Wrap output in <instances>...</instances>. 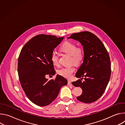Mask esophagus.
I'll return each mask as SVG.
<instances>
[{"label": "esophagus", "mask_w": 125, "mask_h": 125, "mask_svg": "<svg viewBox=\"0 0 125 125\" xmlns=\"http://www.w3.org/2000/svg\"><path fill=\"white\" fill-rule=\"evenodd\" d=\"M68 85H70V86H72V83H71V81H68Z\"/></svg>", "instance_id": "34e87169"}]
</instances>
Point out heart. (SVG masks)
Here are the masks:
<instances>
[{
  "label": "heart",
  "instance_id": "1",
  "mask_svg": "<svg viewBox=\"0 0 125 125\" xmlns=\"http://www.w3.org/2000/svg\"><path fill=\"white\" fill-rule=\"evenodd\" d=\"M60 50L70 55V63H74L76 65H81L84 58V52L82 47H78L75 43L70 42H66L60 46ZM51 60L54 66L59 65V57L57 53L53 52L51 55ZM75 71L73 65L62 67L57 71V73L66 78L72 77Z\"/></svg>",
  "mask_w": 125,
  "mask_h": 125
}]
</instances>
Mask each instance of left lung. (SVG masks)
Returning <instances> with one entry per match:
<instances>
[{
	"instance_id": "left-lung-1",
	"label": "left lung",
	"mask_w": 125,
	"mask_h": 125,
	"mask_svg": "<svg viewBox=\"0 0 125 125\" xmlns=\"http://www.w3.org/2000/svg\"><path fill=\"white\" fill-rule=\"evenodd\" d=\"M68 39L80 42L83 46L84 58L76 74L81 78L72 82L82 88V94L77 97L83 103H92L103 94L109 81L111 69L109 53L102 42L94 33L83 31L71 34ZM84 78L85 81L81 82Z\"/></svg>"
}]
</instances>
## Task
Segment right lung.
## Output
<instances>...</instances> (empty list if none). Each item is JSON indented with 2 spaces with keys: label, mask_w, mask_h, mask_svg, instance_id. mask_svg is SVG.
Returning a JSON list of instances; mask_svg holds the SVG:
<instances>
[{
  "label": "right lung",
  "mask_w": 125,
  "mask_h": 125,
  "mask_svg": "<svg viewBox=\"0 0 125 125\" xmlns=\"http://www.w3.org/2000/svg\"><path fill=\"white\" fill-rule=\"evenodd\" d=\"M64 37L39 34L31 39L22 48L18 63V72L21 86L28 98L40 106L50 104L58 96L67 80L57 75L48 81L45 76L54 75L55 70L51 60L54 49Z\"/></svg>",
  "instance_id": "add662e5"
}]
</instances>
